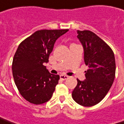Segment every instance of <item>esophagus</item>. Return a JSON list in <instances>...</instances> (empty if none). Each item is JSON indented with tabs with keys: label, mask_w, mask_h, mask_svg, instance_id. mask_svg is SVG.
<instances>
[{
	"label": "esophagus",
	"mask_w": 124,
	"mask_h": 124,
	"mask_svg": "<svg viewBox=\"0 0 124 124\" xmlns=\"http://www.w3.org/2000/svg\"><path fill=\"white\" fill-rule=\"evenodd\" d=\"M68 78H69V77L67 76V75H64V74H61V75H60V79H62V80H66V79H67Z\"/></svg>",
	"instance_id": "1"
}]
</instances>
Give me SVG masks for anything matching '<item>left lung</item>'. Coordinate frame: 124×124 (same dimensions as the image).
I'll return each mask as SVG.
<instances>
[{
	"mask_svg": "<svg viewBox=\"0 0 124 124\" xmlns=\"http://www.w3.org/2000/svg\"><path fill=\"white\" fill-rule=\"evenodd\" d=\"M77 38L84 47V60L89 69L86 79H77L72 98L79 104L92 107L107 95L115 78L116 62L114 52L107 43L89 30H77Z\"/></svg>",
	"mask_w": 124,
	"mask_h": 124,
	"instance_id": "8db88e82",
	"label": "left lung"
}]
</instances>
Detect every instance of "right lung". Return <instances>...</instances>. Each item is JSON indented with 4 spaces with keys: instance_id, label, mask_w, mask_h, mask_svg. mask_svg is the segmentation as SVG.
Returning <instances> with one entry per match:
<instances>
[{
    "instance_id": "obj_1",
    "label": "right lung",
    "mask_w": 124,
    "mask_h": 124,
    "mask_svg": "<svg viewBox=\"0 0 124 124\" xmlns=\"http://www.w3.org/2000/svg\"><path fill=\"white\" fill-rule=\"evenodd\" d=\"M68 30H38L19 45L13 60V76L20 94L29 102L38 105L51 99L60 76L50 73L44 64L49 62L55 41Z\"/></svg>"
}]
</instances>
